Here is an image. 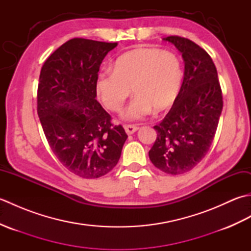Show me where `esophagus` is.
Wrapping results in <instances>:
<instances>
[{
	"label": "esophagus",
	"instance_id": "obj_1",
	"mask_svg": "<svg viewBox=\"0 0 251 251\" xmlns=\"http://www.w3.org/2000/svg\"><path fill=\"white\" fill-rule=\"evenodd\" d=\"M124 128H125V131L127 132V134L131 135V134H134L135 131H137L138 128H139V127L135 126V125H125Z\"/></svg>",
	"mask_w": 251,
	"mask_h": 251
}]
</instances>
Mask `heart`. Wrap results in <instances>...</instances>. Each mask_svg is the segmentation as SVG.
Returning a JSON list of instances; mask_svg holds the SVG:
<instances>
[{"instance_id":"b5f03b06","label":"heart","mask_w":251,"mask_h":251,"mask_svg":"<svg viewBox=\"0 0 251 251\" xmlns=\"http://www.w3.org/2000/svg\"><path fill=\"white\" fill-rule=\"evenodd\" d=\"M183 70L173 51L140 47L117 58L113 70H104L96 81L98 98L112 112L122 110L132 89L135 97L123 112L127 121H138L154 109L172 106L182 86Z\"/></svg>"}]
</instances>
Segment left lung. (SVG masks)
<instances>
[{
    "label": "left lung",
    "mask_w": 251,
    "mask_h": 251,
    "mask_svg": "<svg viewBox=\"0 0 251 251\" xmlns=\"http://www.w3.org/2000/svg\"><path fill=\"white\" fill-rule=\"evenodd\" d=\"M182 52L184 77L178 98L158 125L149 157L169 175L190 172L205 157L222 112V90L214 61L201 46L185 37L167 36Z\"/></svg>",
    "instance_id": "8db88e82"
}]
</instances>
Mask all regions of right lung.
Instances as JSON below:
<instances>
[{
	"label": "right lung",
	"mask_w": 251,
	"mask_h": 251,
	"mask_svg": "<svg viewBox=\"0 0 251 251\" xmlns=\"http://www.w3.org/2000/svg\"><path fill=\"white\" fill-rule=\"evenodd\" d=\"M116 45L75 37L41 69L37 114L47 142L69 172L85 179L111 172L128 137L96 100L100 65Z\"/></svg>",
	"instance_id": "add662e5"
}]
</instances>
